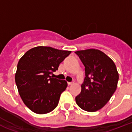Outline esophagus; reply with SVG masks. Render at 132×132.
I'll list each match as a JSON object with an SVG mask.
<instances>
[{
  "mask_svg": "<svg viewBox=\"0 0 132 132\" xmlns=\"http://www.w3.org/2000/svg\"><path fill=\"white\" fill-rule=\"evenodd\" d=\"M72 82H68V86H70V85H72Z\"/></svg>",
  "mask_w": 132,
  "mask_h": 132,
  "instance_id": "obj_1",
  "label": "esophagus"
}]
</instances>
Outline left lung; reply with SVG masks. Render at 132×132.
Masks as SVG:
<instances>
[{
  "instance_id": "left-lung-1",
  "label": "left lung",
  "mask_w": 132,
  "mask_h": 132,
  "mask_svg": "<svg viewBox=\"0 0 132 132\" xmlns=\"http://www.w3.org/2000/svg\"><path fill=\"white\" fill-rule=\"evenodd\" d=\"M85 66V77L77 104L87 112L101 109L110 99L117 88L119 73L111 58L98 49L75 52Z\"/></svg>"
}]
</instances>
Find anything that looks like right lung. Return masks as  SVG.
<instances>
[{
	"label": "right lung",
	"mask_w": 132,
	"mask_h": 132,
	"mask_svg": "<svg viewBox=\"0 0 132 132\" xmlns=\"http://www.w3.org/2000/svg\"><path fill=\"white\" fill-rule=\"evenodd\" d=\"M50 46H36L24 53L18 63L15 81L22 100L34 112L44 114L57 106L68 84L51 75L70 54Z\"/></svg>",
	"instance_id": "add662e5"
}]
</instances>
